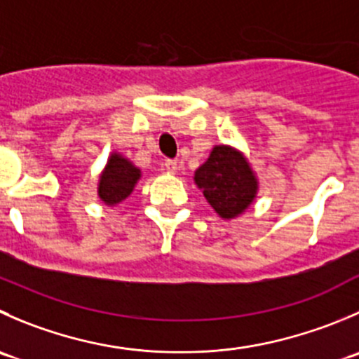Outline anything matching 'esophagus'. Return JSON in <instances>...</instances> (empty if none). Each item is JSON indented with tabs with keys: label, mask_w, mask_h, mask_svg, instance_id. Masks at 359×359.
Wrapping results in <instances>:
<instances>
[{
	"label": "esophagus",
	"mask_w": 359,
	"mask_h": 359,
	"mask_svg": "<svg viewBox=\"0 0 359 359\" xmlns=\"http://www.w3.org/2000/svg\"><path fill=\"white\" fill-rule=\"evenodd\" d=\"M165 170L168 173H177V170H179V163L173 161V159H166V161H165Z\"/></svg>",
	"instance_id": "obj_1"
}]
</instances>
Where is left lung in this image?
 <instances>
[{
    "instance_id": "obj_1",
    "label": "left lung",
    "mask_w": 359,
    "mask_h": 359,
    "mask_svg": "<svg viewBox=\"0 0 359 359\" xmlns=\"http://www.w3.org/2000/svg\"><path fill=\"white\" fill-rule=\"evenodd\" d=\"M193 179L208 205L224 221L240 217L254 203L259 191V179L249 159L228 144L214 145Z\"/></svg>"
}]
</instances>
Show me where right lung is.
Wrapping results in <instances>:
<instances>
[{
  "mask_svg": "<svg viewBox=\"0 0 359 359\" xmlns=\"http://www.w3.org/2000/svg\"><path fill=\"white\" fill-rule=\"evenodd\" d=\"M142 179V170L135 166L121 152H110L105 168L98 179V198L109 207L123 203L131 193L138 180Z\"/></svg>",
  "mask_w": 359,
  "mask_h": 359,
  "instance_id": "add662e5",
  "label": "right lung"
}]
</instances>
